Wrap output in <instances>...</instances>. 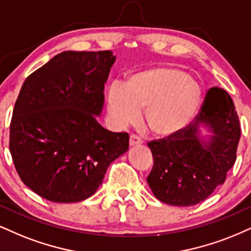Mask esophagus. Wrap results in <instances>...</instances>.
Wrapping results in <instances>:
<instances>
[{
	"instance_id": "obj_1",
	"label": "esophagus",
	"mask_w": 251,
	"mask_h": 251,
	"mask_svg": "<svg viewBox=\"0 0 251 251\" xmlns=\"http://www.w3.org/2000/svg\"><path fill=\"white\" fill-rule=\"evenodd\" d=\"M142 143H143V140H142L140 136L134 135V134L130 136V140H129V144H130V147H134V145H140Z\"/></svg>"
}]
</instances>
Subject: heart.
<instances>
[{"label":"heart","instance_id":"obj_1","mask_svg":"<svg viewBox=\"0 0 251 251\" xmlns=\"http://www.w3.org/2000/svg\"><path fill=\"white\" fill-rule=\"evenodd\" d=\"M202 89L196 79L176 66H153L131 73L125 85L113 83L106 95L107 110L116 126L140 119L154 135L170 136L184 129L199 108Z\"/></svg>","mask_w":251,"mask_h":251}]
</instances>
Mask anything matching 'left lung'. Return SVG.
Segmentation results:
<instances>
[{"instance_id":"obj_1","label":"left lung","mask_w":251,"mask_h":251,"mask_svg":"<svg viewBox=\"0 0 251 251\" xmlns=\"http://www.w3.org/2000/svg\"><path fill=\"white\" fill-rule=\"evenodd\" d=\"M200 124L213 132L208 142L197 136ZM240 120L230 95L212 87L198 115L176 134L150 141L153 166L147 181L157 199L173 206L197 205L222 185L236 160Z\"/></svg>"}]
</instances>
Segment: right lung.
<instances>
[{
	"mask_svg": "<svg viewBox=\"0 0 251 251\" xmlns=\"http://www.w3.org/2000/svg\"><path fill=\"white\" fill-rule=\"evenodd\" d=\"M111 51L61 52L27 76L15 103L9 149L21 180L54 202L87 199L129 149L126 132L98 123Z\"/></svg>",
	"mask_w": 251,
	"mask_h": 251,
	"instance_id": "1",
	"label": "right lung"
}]
</instances>
